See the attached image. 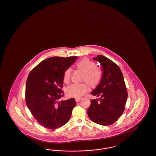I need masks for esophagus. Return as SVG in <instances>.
I'll list each match as a JSON object with an SVG mask.
<instances>
[{
    "mask_svg": "<svg viewBox=\"0 0 156 156\" xmlns=\"http://www.w3.org/2000/svg\"><path fill=\"white\" fill-rule=\"evenodd\" d=\"M81 100V98H75V101H76V102L80 101Z\"/></svg>",
    "mask_w": 156,
    "mask_h": 156,
    "instance_id": "obj_1",
    "label": "esophagus"
}]
</instances>
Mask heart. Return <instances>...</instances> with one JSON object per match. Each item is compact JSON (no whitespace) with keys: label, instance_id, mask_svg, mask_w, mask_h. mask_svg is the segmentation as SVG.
Segmentation results:
<instances>
[{"label":"heart","instance_id":"heart-1","mask_svg":"<svg viewBox=\"0 0 156 156\" xmlns=\"http://www.w3.org/2000/svg\"><path fill=\"white\" fill-rule=\"evenodd\" d=\"M76 69L83 72V81H85L91 88L96 87L101 82L102 78L101 70L96 67V63L88 58H83L75 63ZM72 70L68 68L63 74V81L68 84L70 81ZM88 86L86 83L73 84L66 89L67 95L72 97L79 98L88 91Z\"/></svg>","mask_w":156,"mask_h":156}]
</instances>
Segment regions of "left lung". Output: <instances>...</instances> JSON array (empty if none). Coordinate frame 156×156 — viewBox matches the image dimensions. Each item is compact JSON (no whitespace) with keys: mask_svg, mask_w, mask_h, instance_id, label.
Masks as SVG:
<instances>
[{"mask_svg":"<svg viewBox=\"0 0 156 156\" xmlns=\"http://www.w3.org/2000/svg\"><path fill=\"white\" fill-rule=\"evenodd\" d=\"M93 60L98 62L102 67V78L91 93L100 97L90 100L87 114L93 122L108 126L114 123L123 113L128 93L123 74L115 63L101 55Z\"/></svg>","mask_w":156,"mask_h":156,"instance_id":"obj_1","label":"left lung"}]
</instances>
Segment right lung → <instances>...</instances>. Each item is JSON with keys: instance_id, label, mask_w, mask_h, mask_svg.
I'll return each instance as SVG.
<instances>
[{"instance_id": "right-lung-1", "label": "right lung", "mask_w": 156, "mask_h": 156, "mask_svg": "<svg viewBox=\"0 0 156 156\" xmlns=\"http://www.w3.org/2000/svg\"><path fill=\"white\" fill-rule=\"evenodd\" d=\"M78 59L51 57L43 60L30 72L26 83L25 100L37 121L49 129L65 125L76 105L75 98L60 101L63 96V74Z\"/></svg>"}]
</instances>
